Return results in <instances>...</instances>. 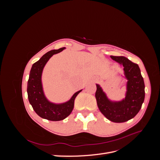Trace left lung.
<instances>
[{"instance_id": "8db88e82", "label": "left lung", "mask_w": 160, "mask_h": 160, "mask_svg": "<svg viewBox=\"0 0 160 160\" xmlns=\"http://www.w3.org/2000/svg\"><path fill=\"white\" fill-rule=\"evenodd\" d=\"M113 61L123 67L125 78L128 80L125 98L121 101L110 100L99 84H96L95 98L99 111L111 122L123 123L133 118L142 108L145 98V85L138 64L125 57L111 56Z\"/></svg>"}]
</instances>
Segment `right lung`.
<instances>
[{
	"label": "right lung",
	"instance_id": "right-lung-1",
	"mask_svg": "<svg viewBox=\"0 0 160 160\" xmlns=\"http://www.w3.org/2000/svg\"><path fill=\"white\" fill-rule=\"evenodd\" d=\"M65 49V47H62L59 49L47 52L35 62L31 67L27 83L28 98L34 111L41 118L55 122L64 119L71 114L74 108L75 98L82 91L81 89L77 91L69 101L61 103L51 102L44 93L42 84L43 69L53 55L61 52Z\"/></svg>",
	"mask_w": 160,
	"mask_h": 160
}]
</instances>
